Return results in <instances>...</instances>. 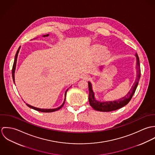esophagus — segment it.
<instances>
[{"label":"esophagus","instance_id":"esophagus-1","mask_svg":"<svg viewBox=\"0 0 155 155\" xmlns=\"http://www.w3.org/2000/svg\"><path fill=\"white\" fill-rule=\"evenodd\" d=\"M81 78L83 79H85V80H88L89 79V76L87 74H84L82 75Z\"/></svg>","mask_w":155,"mask_h":155}]
</instances>
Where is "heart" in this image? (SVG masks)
<instances>
[{
  "label": "heart",
  "instance_id": "1",
  "mask_svg": "<svg viewBox=\"0 0 155 155\" xmlns=\"http://www.w3.org/2000/svg\"><path fill=\"white\" fill-rule=\"evenodd\" d=\"M102 50H103V47H101V46H97L95 48V51L96 53H100ZM106 54H107V52L104 53V54H105V55Z\"/></svg>",
  "mask_w": 155,
  "mask_h": 155
}]
</instances>
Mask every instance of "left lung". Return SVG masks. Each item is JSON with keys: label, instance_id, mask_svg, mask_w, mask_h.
Masks as SVG:
<instances>
[{"label": "left lung", "instance_id": "obj_1", "mask_svg": "<svg viewBox=\"0 0 155 155\" xmlns=\"http://www.w3.org/2000/svg\"><path fill=\"white\" fill-rule=\"evenodd\" d=\"M135 56L137 57V77L131 90L124 97L120 99H119L117 101H107V102L102 103V102L97 101L94 98V94L92 89V85L91 83L88 82L89 102L90 106L94 110L100 111H111L116 110L125 106L130 102L138 86V82L140 79V75H141L140 61H139V58L137 54H135Z\"/></svg>", "mask_w": 155, "mask_h": 155}]
</instances>
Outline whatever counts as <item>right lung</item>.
I'll use <instances>...</instances> for the list:
<instances>
[{
	"mask_svg": "<svg viewBox=\"0 0 155 155\" xmlns=\"http://www.w3.org/2000/svg\"><path fill=\"white\" fill-rule=\"evenodd\" d=\"M49 35L48 34V35H44V37L45 36H48ZM20 47L18 48V51H17V53H16V54H15V59H14V64H13V66H12V79H13V81H14V82L15 83V78H14V73H15V67H16V63H17V57H18V52H19V51H20ZM68 90V89H67ZM67 90L66 91V92H65V98H64V102H63V104L61 106H60L59 107H57V108H56V109H39V108H36V107H33V106H30V105H29V104H26V105L28 106V107H29L30 108H31V109H34V110H36L37 111H41V112H45V113H49V112H52V111H55L58 110L59 109H60L63 106H64V103H65V100H66V93L67 91Z\"/></svg>",
	"mask_w": 155,
	"mask_h": 155,
	"instance_id": "obj_1",
	"label": "right lung"
}]
</instances>
